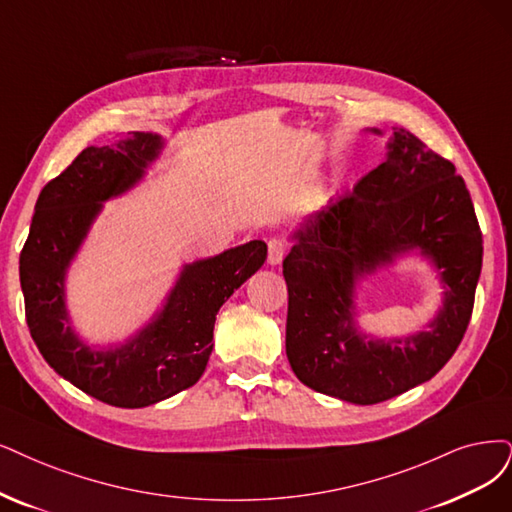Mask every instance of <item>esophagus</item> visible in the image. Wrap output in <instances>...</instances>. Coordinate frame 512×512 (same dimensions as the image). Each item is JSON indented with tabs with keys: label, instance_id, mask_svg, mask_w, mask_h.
Returning a JSON list of instances; mask_svg holds the SVG:
<instances>
[{
	"label": "esophagus",
	"instance_id": "obj_1",
	"mask_svg": "<svg viewBox=\"0 0 512 512\" xmlns=\"http://www.w3.org/2000/svg\"><path fill=\"white\" fill-rule=\"evenodd\" d=\"M287 253V240L274 236L268 240V263L270 266H278V263L285 259Z\"/></svg>",
	"mask_w": 512,
	"mask_h": 512
}]
</instances>
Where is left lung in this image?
I'll return each instance as SVG.
<instances>
[{
    "instance_id": "1",
    "label": "left lung",
    "mask_w": 512,
    "mask_h": 512,
    "mask_svg": "<svg viewBox=\"0 0 512 512\" xmlns=\"http://www.w3.org/2000/svg\"><path fill=\"white\" fill-rule=\"evenodd\" d=\"M394 130L386 162L312 215L282 261L293 373L356 405L388 401L445 367L470 323L483 261V234L456 166L409 130ZM409 248L442 270L444 310L428 332L371 343L351 323L353 280Z\"/></svg>"
}]
</instances>
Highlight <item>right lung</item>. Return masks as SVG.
Masks as SVG:
<instances>
[{"instance_id":"add662e5","label":"right lung","mask_w":512,"mask_h":512,"mask_svg":"<svg viewBox=\"0 0 512 512\" xmlns=\"http://www.w3.org/2000/svg\"><path fill=\"white\" fill-rule=\"evenodd\" d=\"M160 147L149 132L86 147L42 189L21 251L25 316L37 350L67 382L113 407H147L194 386L213 352L219 308L268 255L266 242L251 240L185 266L164 310L135 339L113 350L82 344L65 312V270L101 202L135 185Z\"/></svg>"}]
</instances>
